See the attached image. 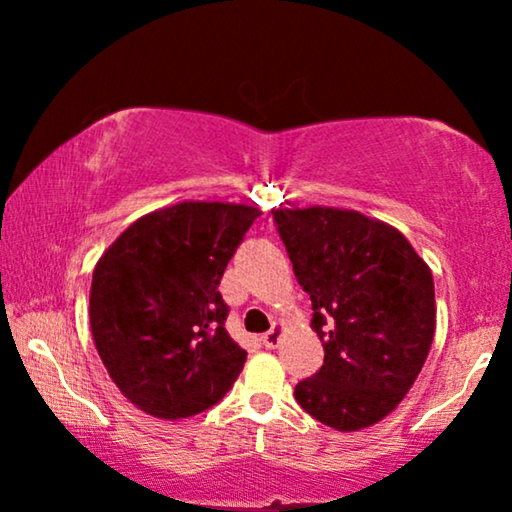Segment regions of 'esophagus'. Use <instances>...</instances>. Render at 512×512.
<instances>
[{
  "instance_id": "34e87169",
  "label": "esophagus",
  "mask_w": 512,
  "mask_h": 512,
  "mask_svg": "<svg viewBox=\"0 0 512 512\" xmlns=\"http://www.w3.org/2000/svg\"><path fill=\"white\" fill-rule=\"evenodd\" d=\"M279 340H282V326L279 324H272L270 331L263 333V338H261L265 349H275L279 345Z\"/></svg>"
}]
</instances>
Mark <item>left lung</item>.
<instances>
[{
    "instance_id": "1",
    "label": "left lung",
    "mask_w": 512,
    "mask_h": 512,
    "mask_svg": "<svg viewBox=\"0 0 512 512\" xmlns=\"http://www.w3.org/2000/svg\"><path fill=\"white\" fill-rule=\"evenodd\" d=\"M272 219L324 342V366L293 396L331 429H366L403 401L429 356V265L396 228L349 209H277Z\"/></svg>"
}]
</instances>
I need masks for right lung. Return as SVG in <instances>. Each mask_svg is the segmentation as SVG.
<instances>
[{
  "instance_id": "1",
  "label": "right lung",
  "mask_w": 512,
  "mask_h": 512,
  "mask_svg": "<svg viewBox=\"0 0 512 512\" xmlns=\"http://www.w3.org/2000/svg\"><path fill=\"white\" fill-rule=\"evenodd\" d=\"M261 212L181 202L132 223L97 261L90 286L95 347L121 394L160 419L205 412L242 373L219 284Z\"/></svg>"
}]
</instances>
